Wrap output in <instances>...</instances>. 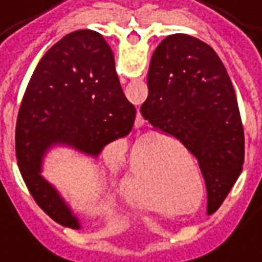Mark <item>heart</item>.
Wrapping results in <instances>:
<instances>
[{"label": "heart", "instance_id": "b5f03b06", "mask_svg": "<svg viewBox=\"0 0 262 262\" xmlns=\"http://www.w3.org/2000/svg\"><path fill=\"white\" fill-rule=\"evenodd\" d=\"M155 151L162 152L172 158H178L182 155L181 148L172 141H161V142H155V145L135 146L131 155V168L125 179V187H127L128 193L142 206H151L152 203L154 176H152V170L148 169L146 166V161H148V155H151L152 152ZM175 178H178V173H173L169 185L161 186L159 192L162 194V198L175 196L179 189V182Z\"/></svg>", "mask_w": 262, "mask_h": 262}]
</instances>
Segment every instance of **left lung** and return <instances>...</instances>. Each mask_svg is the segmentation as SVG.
I'll return each instance as SVG.
<instances>
[{"instance_id": "obj_1", "label": "left lung", "mask_w": 262, "mask_h": 262, "mask_svg": "<svg viewBox=\"0 0 262 262\" xmlns=\"http://www.w3.org/2000/svg\"><path fill=\"white\" fill-rule=\"evenodd\" d=\"M144 120L182 142L199 162L209 213L217 210L244 164V129L223 62L199 39L175 33L154 52Z\"/></svg>"}]
</instances>
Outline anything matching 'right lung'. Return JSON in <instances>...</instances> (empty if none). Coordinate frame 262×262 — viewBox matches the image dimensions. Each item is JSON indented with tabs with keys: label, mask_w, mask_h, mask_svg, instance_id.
I'll return each instance as SVG.
<instances>
[{
	"label": "right lung",
	"mask_w": 262,
	"mask_h": 262,
	"mask_svg": "<svg viewBox=\"0 0 262 262\" xmlns=\"http://www.w3.org/2000/svg\"><path fill=\"white\" fill-rule=\"evenodd\" d=\"M135 116L114 70L113 52L100 33H68L39 60L18 113L15 154L29 193L56 223L80 229L56 190L39 175L48 148L68 144L97 157L105 145L131 133Z\"/></svg>",
	"instance_id": "1"
}]
</instances>
